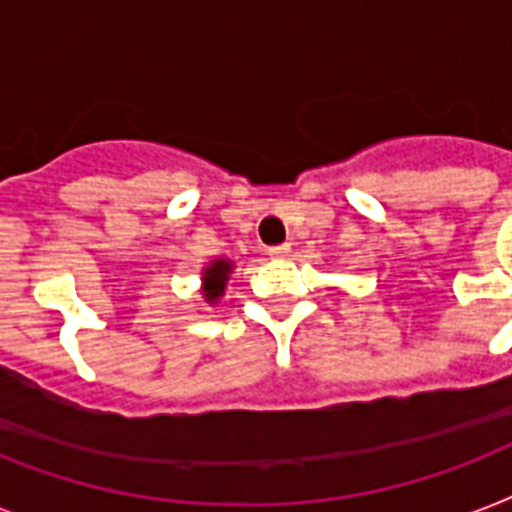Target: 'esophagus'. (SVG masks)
Returning a JSON list of instances; mask_svg holds the SVG:
<instances>
[{
    "mask_svg": "<svg viewBox=\"0 0 512 512\" xmlns=\"http://www.w3.org/2000/svg\"><path fill=\"white\" fill-rule=\"evenodd\" d=\"M268 255L271 257H287L289 255V244H279V247L268 249Z\"/></svg>",
    "mask_w": 512,
    "mask_h": 512,
    "instance_id": "esophagus-1",
    "label": "esophagus"
}]
</instances>
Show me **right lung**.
Returning <instances> with one entry per match:
<instances>
[{"label": "right lung", "mask_w": 512, "mask_h": 512, "mask_svg": "<svg viewBox=\"0 0 512 512\" xmlns=\"http://www.w3.org/2000/svg\"><path fill=\"white\" fill-rule=\"evenodd\" d=\"M233 268H236L233 260H225V257L209 260V263L201 268V297H204V303H220V297L225 295V287H228V279H231Z\"/></svg>", "instance_id": "right-lung-1"}]
</instances>
